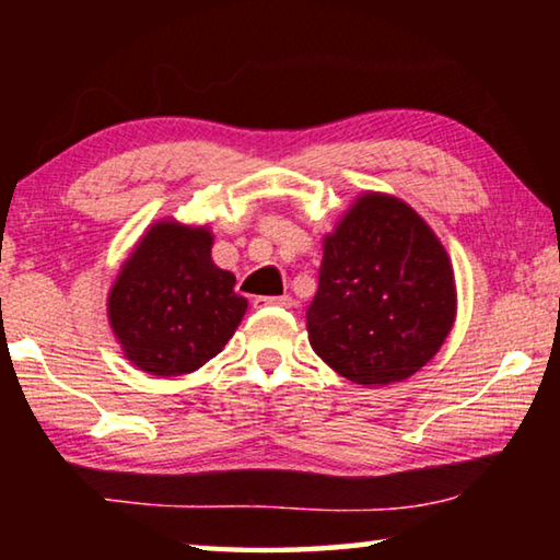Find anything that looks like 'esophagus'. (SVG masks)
<instances>
[{
    "mask_svg": "<svg viewBox=\"0 0 560 560\" xmlns=\"http://www.w3.org/2000/svg\"><path fill=\"white\" fill-rule=\"evenodd\" d=\"M267 306H281V308H291L293 299L289 296H257L254 299V308H267Z\"/></svg>",
    "mask_w": 560,
    "mask_h": 560,
    "instance_id": "obj_1",
    "label": "esophagus"
}]
</instances>
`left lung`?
I'll return each mask as SVG.
<instances>
[{"label": "left lung", "mask_w": 560, "mask_h": 560, "mask_svg": "<svg viewBox=\"0 0 560 560\" xmlns=\"http://www.w3.org/2000/svg\"><path fill=\"white\" fill-rule=\"evenodd\" d=\"M454 311V277L438 236L412 207L371 192L326 236L306 328L311 348L338 375L390 385L438 353Z\"/></svg>", "instance_id": "left-lung-1"}]
</instances>
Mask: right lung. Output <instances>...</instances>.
Masks as SVG:
<instances>
[{"label": "right lung", "instance_id": "obj_1", "mask_svg": "<svg viewBox=\"0 0 560 560\" xmlns=\"http://www.w3.org/2000/svg\"><path fill=\"white\" fill-rule=\"evenodd\" d=\"M212 234L160 222L122 264L108 318L126 358L160 377L192 373L232 338L246 311L234 273L214 267Z\"/></svg>", "mask_w": 560, "mask_h": 560}]
</instances>
